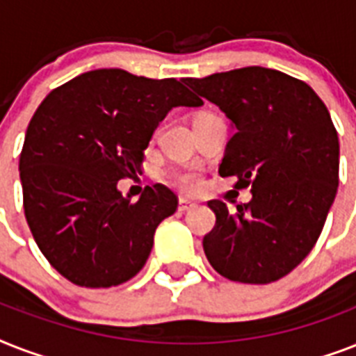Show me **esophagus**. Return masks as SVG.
<instances>
[{"label":"esophagus","mask_w":356,"mask_h":356,"mask_svg":"<svg viewBox=\"0 0 356 356\" xmlns=\"http://www.w3.org/2000/svg\"><path fill=\"white\" fill-rule=\"evenodd\" d=\"M195 207V203L194 201H188V200H179V211L181 212H188V211H192V209H194Z\"/></svg>","instance_id":"obj_1"}]
</instances>
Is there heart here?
Masks as SVG:
<instances>
[{
  "mask_svg": "<svg viewBox=\"0 0 356 356\" xmlns=\"http://www.w3.org/2000/svg\"><path fill=\"white\" fill-rule=\"evenodd\" d=\"M168 179L181 190H194L200 184V170L195 166H186L168 173Z\"/></svg>",
  "mask_w": 356,
  "mask_h": 356,
  "instance_id": "heart-1",
  "label": "heart"
}]
</instances>
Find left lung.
Segmentation results:
<instances>
[{
	"label": "left lung",
	"mask_w": 356,
	"mask_h": 356,
	"mask_svg": "<svg viewBox=\"0 0 356 356\" xmlns=\"http://www.w3.org/2000/svg\"><path fill=\"white\" fill-rule=\"evenodd\" d=\"M234 129L222 177L251 186V201L231 214L209 201L216 225L203 238L211 266L225 279L268 284L303 262L325 225L338 190L340 144L325 103L307 83L248 66L184 79Z\"/></svg>",
	"instance_id": "left-lung-1"
}]
</instances>
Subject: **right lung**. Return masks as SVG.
<instances>
[{
    "instance_id": "add662e5",
    "label": "right lung",
    "mask_w": 356,
    "mask_h": 356,
    "mask_svg": "<svg viewBox=\"0 0 356 356\" xmlns=\"http://www.w3.org/2000/svg\"><path fill=\"white\" fill-rule=\"evenodd\" d=\"M200 105L181 81L120 68L92 70L47 94L25 133L19 179L31 233L60 275L108 288L144 268L159 223L177 211V195L153 184L131 203L118 181L140 172L151 136L173 107Z\"/></svg>"
}]
</instances>
